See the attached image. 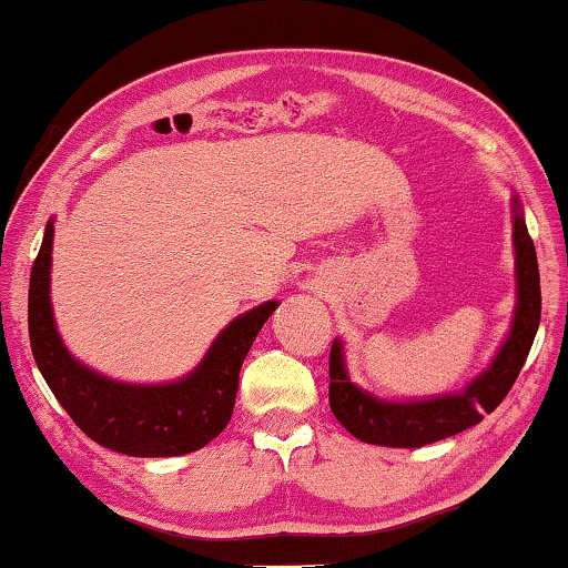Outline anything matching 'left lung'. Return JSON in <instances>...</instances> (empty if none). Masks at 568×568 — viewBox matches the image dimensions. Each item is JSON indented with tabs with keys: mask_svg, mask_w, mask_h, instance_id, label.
<instances>
[{
	"mask_svg": "<svg viewBox=\"0 0 568 568\" xmlns=\"http://www.w3.org/2000/svg\"><path fill=\"white\" fill-rule=\"evenodd\" d=\"M517 314L505 346L491 366L467 385L465 393L417 403H383L356 388L346 376L344 353L334 341L328 356V405L336 420L363 443L385 447H423L467 430L507 398L527 361L541 318V286L537 250L515 200Z\"/></svg>",
	"mask_w": 568,
	"mask_h": 568,
	"instance_id": "8db88e82",
	"label": "left lung"
}]
</instances>
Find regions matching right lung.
<instances>
[{
	"instance_id": "add662e5",
	"label": "right lung",
	"mask_w": 568,
	"mask_h": 568,
	"mask_svg": "<svg viewBox=\"0 0 568 568\" xmlns=\"http://www.w3.org/2000/svg\"><path fill=\"white\" fill-rule=\"evenodd\" d=\"M53 224L31 266V353L61 408L109 450L133 457H173L205 447L227 427L240 388V368L276 302L252 308L222 331L205 361L187 378L168 385H128L99 376L69 356L49 302Z\"/></svg>"
}]
</instances>
